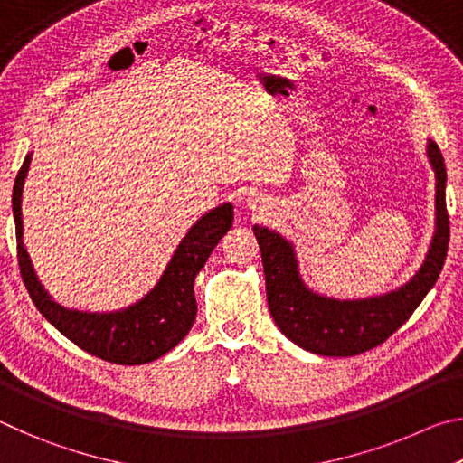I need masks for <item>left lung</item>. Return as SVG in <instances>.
Masks as SVG:
<instances>
[{
    "label": "left lung",
    "instance_id": "8db88e82",
    "mask_svg": "<svg viewBox=\"0 0 463 463\" xmlns=\"http://www.w3.org/2000/svg\"><path fill=\"white\" fill-rule=\"evenodd\" d=\"M429 159L437 175V232L420 271L398 292L359 302H336L312 294L298 278L292 247L279 234L255 226L269 312L279 331L298 347L331 357L365 354L394 335L435 286L449 247V214L445 206L448 174L435 143H429Z\"/></svg>",
    "mask_w": 463,
    "mask_h": 463
}]
</instances>
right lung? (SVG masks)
Returning <instances> with one entry per match:
<instances>
[{"mask_svg":"<svg viewBox=\"0 0 463 463\" xmlns=\"http://www.w3.org/2000/svg\"><path fill=\"white\" fill-rule=\"evenodd\" d=\"M30 156L24 159L14 182L12 208L18 241V265L30 298L49 323L88 354L118 365H140L165 355L190 333L198 315L194 298V278L232 226V206L214 208L202 216L185 234L174 260L151 294L135 307L112 315H88L54 304L38 284L22 242V187L28 174Z\"/></svg>","mask_w":463,"mask_h":463,"instance_id":"obj_1","label":"right lung"}]
</instances>
